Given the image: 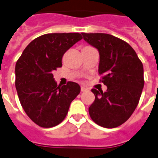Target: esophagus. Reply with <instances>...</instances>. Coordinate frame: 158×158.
<instances>
[{
	"label": "esophagus",
	"instance_id": "34e87169",
	"mask_svg": "<svg viewBox=\"0 0 158 158\" xmlns=\"http://www.w3.org/2000/svg\"><path fill=\"white\" fill-rule=\"evenodd\" d=\"M87 91V89L85 88V87H81V92H83V93H84V92Z\"/></svg>",
	"mask_w": 158,
	"mask_h": 158
}]
</instances>
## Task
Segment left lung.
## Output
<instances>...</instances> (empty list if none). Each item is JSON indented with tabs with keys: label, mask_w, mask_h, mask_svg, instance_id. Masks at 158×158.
<instances>
[{
	"label": "left lung",
	"mask_w": 158,
	"mask_h": 158,
	"mask_svg": "<svg viewBox=\"0 0 158 158\" xmlns=\"http://www.w3.org/2000/svg\"><path fill=\"white\" fill-rule=\"evenodd\" d=\"M84 39L100 55V82L107 89H93L95 100L89 106L90 117L104 128H115L131 116L141 97L144 79L143 67L131 46L106 33H83Z\"/></svg>",
	"instance_id": "1"
}]
</instances>
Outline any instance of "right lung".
Masks as SVG:
<instances>
[{
	"instance_id": "add662e5",
	"label": "right lung",
	"mask_w": 158,
	"mask_h": 158,
	"mask_svg": "<svg viewBox=\"0 0 158 158\" xmlns=\"http://www.w3.org/2000/svg\"><path fill=\"white\" fill-rule=\"evenodd\" d=\"M82 38L79 33L44 34L32 41L16 62L19 102L27 115L41 127L62 122L71 102L80 93V86L74 82L57 86L52 72L62 66L65 52Z\"/></svg>"
}]
</instances>
